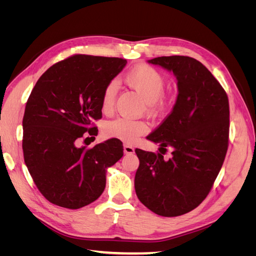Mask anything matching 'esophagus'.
I'll return each mask as SVG.
<instances>
[{
    "instance_id": "esophagus-1",
    "label": "esophagus",
    "mask_w": 256,
    "mask_h": 256,
    "mask_svg": "<svg viewBox=\"0 0 256 256\" xmlns=\"http://www.w3.org/2000/svg\"><path fill=\"white\" fill-rule=\"evenodd\" d=\"M124 152H125L126 154H131L134 152V148L132 146H130L129 144H125L124 145Z\"/></svg>"
}]
</instances>
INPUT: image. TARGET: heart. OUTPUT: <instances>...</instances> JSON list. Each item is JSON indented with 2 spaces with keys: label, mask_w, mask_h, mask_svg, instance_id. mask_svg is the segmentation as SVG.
Segmentation results:
<instances>
[{
  "label": "heart",
  "mask_w": 256,
  "mask_h": 256,
  "mask_svg": "<svg viewBox=\"0 0 256 256\" xmlns=\"http://www.w3.org/2000/svg\"><path fill=\"white\" fill-rule=\"evenodd\" d=\"M125 82L145 100L150 111H156L164 106V99L162 94L166 88V81L164 76L154 68L148 65H138L126 74ZM116 94L118 83L111 81L106 84L102 92V106L104 110H110L113 106ZM147 130L148 127L144 122L122 118L108 122L104 127L108 136L127 143H134L138 136L145 134Z\"/></svg>",
  "instance_id": "1"
}]
</instances>
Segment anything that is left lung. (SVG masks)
<instances>
[{
  "label": "left lung",
  "instance_id": "8db88e82",
  "mask_svg": "<svg viewBox=\"0 0 256 256\" xmlns=\"http://www.w3.org/2000/svg\"><path fill=\"white\" fill-rule=\"evenodd\" d=\"M147 62L173 72L178 95L170 115L146 136L159 143L160 152L136 150L140 166L134 188L150 210L177 216L203 202L222 168L228 145V99L196 58L174 56ZM166 148L172 150L168 160L162 156Z\"/></svg>",
  "mask_w": 256,
  "mask_h": 256
}]
</instances>
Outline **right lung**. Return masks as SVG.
Returning <instances> with one entry per match:
<instances>
[{"label": "right lung", "instance_id": "obj_1", "mask_svg": "<svg viewBox=\"0 0 256 256\" xmlns=\"http://www.w3.org/2000/svg\"><path fill=\"white\" fill-rule=\"evenodd\" d=\"M126 64L118 58L78 54L51 66L30 92L22 120L23 156L52 204L78 209L92 203L106 188L108 168L122 157L118 138L92 148L76 144L85 132L97 136L92 122L102 118L104 90Z\"/></svg>", "mask_w": 256, "mask_h": 256}]
</instances>
